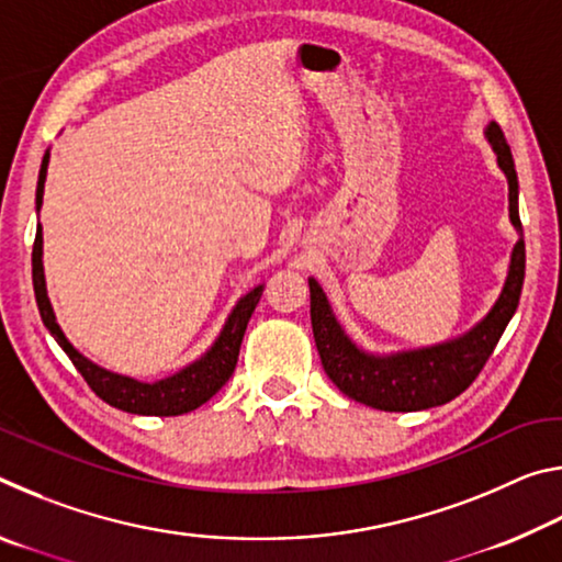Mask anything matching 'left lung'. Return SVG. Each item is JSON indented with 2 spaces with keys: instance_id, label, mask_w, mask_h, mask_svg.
Returning a JSON list of instances; mask_svg holds the SVG:
<instances>
[{
  "instance_id": "1",
  "label": "left lung",
  "mask_w": 562,
  "mask_h": 562,
  "mask_svg": "<svg viewBox=\"0 0 562 562\" xmlns=\"http://www.w3.org/2000/svg\"><path fill=\"white\" fill-rule=\"evenodd\" d=\"M488 140L496 148L503 173L508 176L510 221L522 231L516 166H513L506 136L496 123L488 126ZM522 280H526V243L520 237L513 247L506 288H503L496 307L479 327L449 345L406 351L396 357H372L351 345L331 315L325 292L315 280H310V317L322 367L341 394L359 404L382 408V412H418V408L441 406L465 392L486 367L518 307Z\"/></svg>"
}]
</instances>
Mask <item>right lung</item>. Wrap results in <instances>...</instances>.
Instances as JSON below:
<instances>
[{
  "instance_id": "right-lung-1",
  "label": "right lung",
  "mask_w": 562,
  "mask_h": 562,
  "mask_svg": "<svg viewBox=\"0 0 562 562\" xmlns=\"http://www.w3.org/2000/svg\"><path fill=\"white\" fill-rule=\"evenodd\" d=\"M46 166H49V150L44 154L42 168H40V183H36V207L42 205ZM32 282H34L36 307H40L44 327L52 331V337L59 341V347L66 351V355H69L74 367L81 372L83 382L91 386V392L99 398H103L106 404L121 408V412L146 414V416L188 414L221 392L223 384L235 372L237 355H240V345H243L247 322H250L252 312H255V307H258V302L262 297V284H260V288H255L250 294H245V297L237 302L233 315L227 317V325L221 331V337H217L213 349L207 351L201 361L190 364L188 369L178 372L176 376L164 379V382L144 384V382H136V379L111 374V372H106V369L97 367L93 361L79 355V351L69 345V339L64 337V331L59 329V325H56V319H54V310L49 304V297H46L44 268H42V227H36V237H34V247H32Z\"/></svg>"
}]
</instances>
